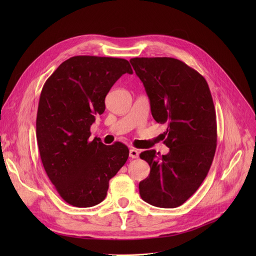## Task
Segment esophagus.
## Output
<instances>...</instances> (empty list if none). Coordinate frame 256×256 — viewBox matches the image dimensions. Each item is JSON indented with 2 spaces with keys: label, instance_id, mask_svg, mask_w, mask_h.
<instances>
[{
  "label": "esophagus",
  "instance_id": "esophagus-1",
  "mask_svg": "<svg viewBox=\"0 0 256 256\" xmlns=\"http://www.w3.org/2000/svg\"><path fill=\"white\" fill-rule=\"evenodd\" d=\"M130 158H139V152L136 148L130 150Z\"/></svg>",
  "mask_w": 256,
  "mask_h": 256
}]
</instances>
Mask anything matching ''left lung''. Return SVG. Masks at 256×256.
Masks as SVG:
<instances>
[{
    "instance_id": "obj_1",
    "label": "left lung",
    "mask_w": 256,
    "mask_h": 256,
    "mask_svg": "<svg viewBox=\"0 0 256 256\" xmlns=\"http://www.w3.org/2000/svg\"><path fill=\"white\" fill-rule=\"evenodd\" d=\"M145 87L152 114L168 126L167 154L141 152L150 173L139 184L141 198L158 208L182 206L202 184L217 147V120L206 78L184 62L169 58H132Z\"/></svg>"
}]
</instances>
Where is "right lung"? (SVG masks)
<instances>
[{
    "instance_id": "obj_1",
    "label": "right lung",
    "mask_w": 256,
    "mask_h": 256,
    "mask_svg": "<svg viewBox=\"0 0 256 256\" xmlns=\"http://www.w3.org/2000/svg\"><path fill=\"white\" fill-rule=\"evenodd\" d=\"M124 74H132L126 59L74 56L44 85L36 118L38 150L50 180L70 206L100 204L109 180L128 158L124 143L90 140L96 115L104 113L108 92Z\"/></svg>"
}]
</instances>
